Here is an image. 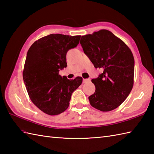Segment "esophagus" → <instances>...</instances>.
Wrapping results in <instances>:
<instances>
[{
  "instance_id": "obj_1",
  "label": "esophagus",
  "mask_w": 154,
  "mask_h": 154,
  "mask_svg": "<svg viewBox=\"0 0 154 154\" xmlns=\"http://www.w3.org/2000/svg\"><path fill=\"white\" fill-rule=\"evenodd\" d=\"M89 81H90L89 79H83V83H87V82H89Z\"/></svg>"
}]
</instances>
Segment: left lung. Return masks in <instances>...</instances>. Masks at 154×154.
Returning a JSON list of instances; mask_svg holds the SVG:
<instances>
[{
    "instance_id": "left-lung-1",
    "label": "left lung",
    "mask_w": 154,
    "mask_h": 154,
    "mask_svg": "<svg viewBox=\"0 0 154 154\" xmlns=\"http://www.w3.org/2000/svg\"><path fill=\"white\" fill-rule=\"evenodd\" d=\"M80 44L94 67L103 73L91 80L95 92L89 97L91 105L103 112L119 107L134 85V59L129 47L109 30L82 35Z\"/></svg>"
}]
</instances>
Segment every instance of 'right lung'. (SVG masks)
<instances>
[{
	"mask_svg": "<svg viewBox=\"0 0 154 154\" xmlns=\"http://www.w3.org/2000/svg\"><path fill=\"white\" fill-rule=\"evenodd\" d=\"M80 38L52 34L35 41L28 51L23 79L32 102L48 115L66 110L72 93L83 82L81 77L69 80L59 75L67 67V51L77 46Z\"/></svg>",
	"mask_w": 154,
	"mask_h": 154,
	"instance_id": "obj_1",
	"label": "right lung"
}]
</instances>
